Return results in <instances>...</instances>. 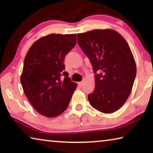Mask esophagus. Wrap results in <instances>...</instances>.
Wrapping results in <instances>:
<instances>
[{"mask_svg":"<svg viewBox=\"0 0 153 153\" xmlns=\"http://www.w3.org/2000/svg\"><path fill=\"white\" fill-rule=\"evenodd\" d=\"M78 85L79 86H82L83 85H84V82H78Z\"/></svg>","mask_w":153,"mask_h":153,"instance_id":"1","label":"esophagus"}]
</instances>
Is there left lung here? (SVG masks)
<instances>
[{"label":"left lung","mask_w":153,"mask_h":153,"mask_svg":"<svg viewBox=\"0 0 153 153\" xmlns=\"http://www.w3.org/2000/svg\"><path fill=\"white\" fill-rule=\"evenodd\" d=\"M77 43L91 63L95 88L90 104L104 113L117 111L128 99L136 76L132 53L123 36L113 30L78 33Z\"/></svg>","instance_id":"left-lung-1"}]
</instances>
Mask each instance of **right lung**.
I'll use <instances>...</instances> for the list:
<instances>
[{
  "mask_svg": "<svg viewBox=\"0 0 153 153\" xmlns=\"http://www.w3.org/2000/svg\"><path fill=\"white\" fill-rule=\"evenodd\" d=\"M76 36H44L33 44L25 57L21 76L23 90L33 107L46 117L65 111L77 88L65 71L64 64L65 56L76 45Z\"/></svg>",
  "mask_w": 153,
  "mask_h": 153,
  "instance_id": "right-lung-1",
  "label": "right lung"
}]
</instances>
